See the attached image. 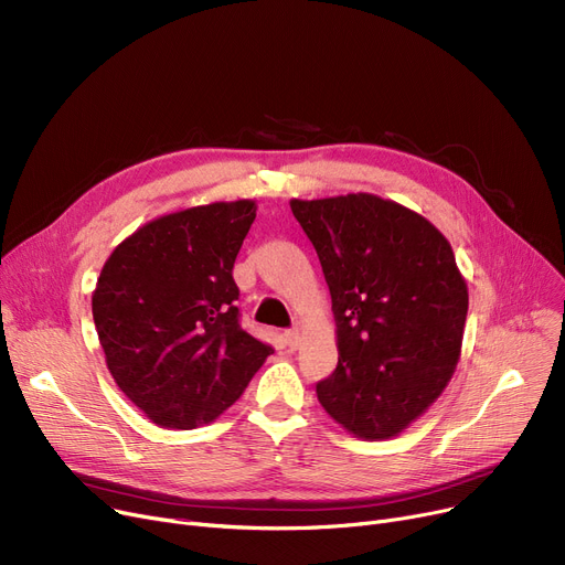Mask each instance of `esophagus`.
<instances>
[{"instance_id":"esophagus-1","label":"esophagus","mask_w":565,"mask_h":565,"mask_svg":"<svg viewBox=\"0 0 565 565\" xmlns=\"http://www.w3.org/2000/svg\"><path fill=\"white\" fill-rule=\"evenodd\" d=\"M284 341H286V345H288L290 350H298V348H300V341H302V337H300V330L295 328V330H288V332H284Z\"/></svg>"}]
</instances>
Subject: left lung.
<instances>
[{
	"mask_svg": "<svg viewBox=\"0 0 565 565\" xmlns=\"http://www.w3.org/2000/svg\"><path fill=\"white\" fill-rule=\"evenodd\" d=\"M322 265L337 371L316 384L348 433L390 439L439 398L460 360L469 295L454 249L426 217L375 194L290 199Z\"/></svg>",
	"mask_w": 565,
	"mask_h": 565,
	"instance_id": "obj_1",
	"label": "left lung"
}]
</instances>
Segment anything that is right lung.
Masks as SVG:
<instances>
[{"instance_id": "right-lung-1", "label": "right lung", "mask_w": 565, "mask_h": 565, "mask_svg": "<svg viewBox=\"0 0 565 565\" xmlns=\"http://www.w3.org/2000/svg\"><path fill=\"white\" fill-rule=\"evenodd\" d=\"M254 217L249 199L185 207L137 228L103 265L92 309L107 369L162 428L215 422L273 354L235 307L233 263Z\"/></svg>"}]
</instances>
